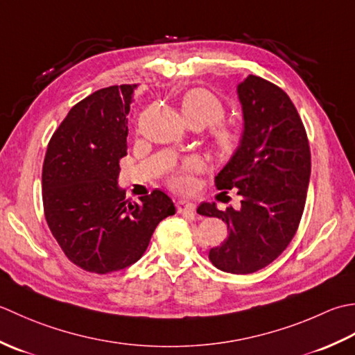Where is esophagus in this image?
Listing matches in <instances>:
<instances>
[{
	"instance_id": "esophagus-1",
	"label": "esophagus",
	"mask_w": 355,
	"mask_h": 355,
	"mask_svg": "<svg viewBox=\"0 0 355 355\" xmlns=\"http://www.w3.org/2000/svg\"><path fill=\"white\" fill-rule=\"evenodd\" d=\"M176 208H178V213H180V214L196 211V205H194L190 200H178Z\"/></svg>"
}]
</instances>
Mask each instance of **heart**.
Here are the masks:
<instances>
[{
	"label": "heart",
	"mask_w": 355,
	"mask_h": 355,
	"mask_svg": "<svg viewBox=\"0 0 355 355\" xmlns=\"http://www.w3.org/2000/svg\"><path fill=\"white\" fill-rule=\"evenodd\" d=\"M180 112L190 125L199 128L211 127V148L218 156H230L239 146V135L236 130L220 124L225 118V105L222 101L205 89H193L180 99ZM196 170V164L188 161L170 179V185L178 191H187L191 187L190 173Z\"/></svg>",
	"instance_id": "heart-1"
}]
</instances>
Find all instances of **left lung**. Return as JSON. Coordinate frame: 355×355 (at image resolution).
Segmentation results:
<instances>
[{"mask_svg": "<svg viewBox=\"0 0 355 355\" xmlns=\"http://www.w3.org/2000/svg\"><path fill=\"white\" fill-rule=\"evenodd\" d=\"M237 96L243 113L241 146L214 182L218 190L237 188L241 208L220 211L204 202L198 213L228 227L223 243L209 250L211 263L225 272L250 274L276 260L299 228L311 151L299 113L280 87L250 75L237 85Z\"/></svg>", "mask_w": 355, "mask_h": 355, "instance_id": "obj_1", "label": "left lung"}]
</instances>
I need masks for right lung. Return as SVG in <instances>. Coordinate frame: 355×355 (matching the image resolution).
Here are the masks:
<instances>
[{
	"label": "right lung",
	"instance_id": "right-lung-1",
	"mask_svg": "<svg viewBox=\"0 0 355 355\" xmlns=\"http://www.w3.org/2000/svg\"><path fill=\"white\" fill-rule=\"evenodd\" d=\"M136 89L137 84L112 85L79 101L47 146V225L70 262L89 272L107 274L137 262L157 223L176 213L161 190L132 202L118 185Z\"/></svg>",
	"mask_w": 355,
	"mask_h": 355
}]
</instances>
